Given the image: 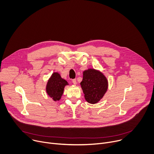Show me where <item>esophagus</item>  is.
I'll use <instances>...</instances> for the list:
<instances>
[{
    "instance_id": "34e87169",
    "label": "esophagus",
    "mask_w": 154,
    "mask_h": 154,
    "mask_svg": "<svg viewBox=\"0 0 154 154\" xmlns=\"http://www.w3.org/2000/svg\"><path fill=\"white\" fill-rule=\"evenodd\" d=\"M72 83H73L74 85H76V84H77V80H76V79H72Z\"/></svg>"
}]
</instances>
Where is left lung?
I'll return each instance as SVG.
<instances>
[{
	"label": "left lung",
	"mask_w": 154,
	"mask_h": 154,
	"mask_svg": "<svg viewBox=\"0 0 154 154\" xmlns=\"http://www.w3.org/2000/svg\"><path fill=\"white\" fill-rule=\"evenodd\" d=\"M80 85L85 100L90 103H97L104 96L108 89V80L100 71L88 69L83 72Z\"/></svg>",
	"instance_id": "8db88e82"
}]
</instances>
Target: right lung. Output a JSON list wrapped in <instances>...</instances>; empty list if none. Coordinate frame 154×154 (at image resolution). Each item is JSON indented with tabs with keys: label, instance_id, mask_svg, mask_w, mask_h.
Instances as JSON below:
<instances>
[{
	"label": "right lung",
	"instance_id": "right-lung-1",
	"mask_svg": "<svg viewBox=\"0 0 154 154\" xmlns=\"http://www.w3.org/2000/svg\"><path fill=\"white\" fill-rule=\"evenodd\" d=\"M66 80L62 79L58 72H54L49 79L46 85V92L54 101L59 100L66 85H68Z\"/></svg>",
	"mask_w": 154,
	"mask_h": 154
}]
</instances>
